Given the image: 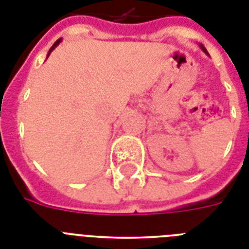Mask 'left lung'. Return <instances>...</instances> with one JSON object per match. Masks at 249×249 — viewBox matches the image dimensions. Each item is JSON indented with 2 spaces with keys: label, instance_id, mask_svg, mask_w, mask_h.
Instances as JSON below:
<instances>
[{
  "label": "left lung",
  "instance_id": "left-lung-1",
  "mask_svg": "<svg viewBox=\"0 0 249 249\" xmlns=\"http://www.w3.org/2000/svg\"><path fill=\"white\" fill-rule=\"evenodd\" d=\"M199 46H200V49H201V50H203V52L205 53V54H208V52H207V50H205V48H204V46H203V45L199 44Z\"/></svg>",
  "mask_w": 249,
  "mask_h": 249
}]
</instances>
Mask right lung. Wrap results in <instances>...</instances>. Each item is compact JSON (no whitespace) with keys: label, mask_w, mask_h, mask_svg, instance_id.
I'll return each mask as SVG.
<instances>
[{"label":"right lung","mask_w":249,"mask_h":249,"mask_svg":"<svg viewBox=\"0 0 249 249\" xmlns=\"http://www.w3.org/2000/svg\"><path fill=\"white\" fill-rule=\"evenodd\" d=\"M60 41H62V40H60V38H59V40L56 41L55 44L53 45V46H52V49H50V50H49V54H48V56H49V55H50V53H52V52H53V50H54V49H55V48H56V46H58V45H59V42H60Z\"/></svg>","instance_id":"right-lung-1"}]
</instances>
